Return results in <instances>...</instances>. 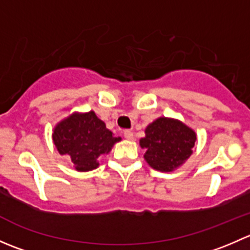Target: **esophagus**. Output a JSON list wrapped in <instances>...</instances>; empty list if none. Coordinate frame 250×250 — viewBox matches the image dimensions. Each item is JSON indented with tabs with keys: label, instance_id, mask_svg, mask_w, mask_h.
Segmentation results:
<instances>
[{
	"label": "esophagus",
	"instance_id": "34e87169",
	"mask_svg": "<svg viewBox=\"0 0 250 250\" xmlns=\"http://www.w3.org/2000/svg\"><path fill=\"white\" fill-rule=\"evenodd\" d=\"M123 134H125V138L127 140H130V141L134 140V134H133V132H130V130H125Z\"/></svg>",
	"mask_w": 250,
	"mask_h": 250
}]
</instances>
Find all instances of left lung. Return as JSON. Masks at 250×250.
Masks as SVG:
<instances>
[{
	"mask_svg": "<svg viewBox=\"0 0 250 250\" xmlns=\"http://www.w3.org/2000/svg\"><path fill=\"white\" fill-rule=\"evenodd\" d=\"M196 133L174 118L160 117L146 127L140 146L151 168L160 172H173L192 153Z\"/></svg>",
	"mask_w": 250,
	"mask_h": 250,
	"instance_id": "8db88e82",
	"label": "left lung"
}]
</instances>
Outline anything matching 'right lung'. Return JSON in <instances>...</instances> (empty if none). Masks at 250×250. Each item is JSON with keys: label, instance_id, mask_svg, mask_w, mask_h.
Segmentation results:
<instances>
[{"label": "right lung", "instance_id": "right-lung-1", "mask_svg": "<svg viewBox=\"0 0 250 250\" xmlns=\"http://www.w3.org/2000/svg\"><path fill=\"white\" fill-rule=\"evenodd\" d=\"M53 143L60 155H67L78 172H89L99 166L98 158L107 155L121 141L109 130L94 111L75 112L60 121L53 130Z\"/></svg>", "mask_w": 250, "mask_h": 250}]
</instances>
